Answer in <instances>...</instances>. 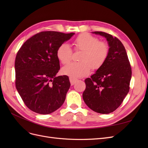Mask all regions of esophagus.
I'll return each mask as SVG.
<instances>
[{
	"label": "esophagus",
	"instance_id": "esophagus-1",
	"mask_svg": "<svg viewBox=\"0 0 148 148\" xmlns=\"http://www.w3.org/2000/svg\"><path fill=\"white\" fill-rule=\"evenodd\" d=\"M69 79H70V84H71V85H73V84L76 83V82L77 81V79L73 78H71V77H70Z\"/></svg>",
	"mask_w": 148,
	"mask_h": 148
}]
</instances>
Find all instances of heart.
<instances>
[{
  "mask_svg": "<svg viewBox=\"0 0 148 148\" xmlns=\"http://www.w3.org/2000/svg\"><path fill=\"white\" fill-rule=\"evenodd\" d=\"M74 50L82 51L79 62H71L62 69V73L71 78H81L88 75L91 69H99L104 64L109 54V46L104 41L89 33L78 35L74 41ZM57 59L62 64L71 60L73 51L66 43H62L56 51Z\"/></svg>",
  "mask_w": 148,
  "mask_h": 148,
  "instance_id": "obj_1",
  "label": "heart"
}]
</instances>
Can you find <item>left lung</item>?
<instances>
[{
  "instance_id": "obj_1",
  "label": "left lung",
  "mask_w": 148,
  "mask_h": 148,
  "mask_svg": "<svg viewBox=\"0 0 148 148\" xmlns=\"http://www.w3.org/2000/svg\"><path fill=\"white\" fill-rule=\"evenodd\" d=\"M106 38L109 54L101 68L84 80L83 98L93 111L107 114L122 104L130 90L132 68L123 44L116 37L102 31H95Z\"/></svg>"
}]
</instances>
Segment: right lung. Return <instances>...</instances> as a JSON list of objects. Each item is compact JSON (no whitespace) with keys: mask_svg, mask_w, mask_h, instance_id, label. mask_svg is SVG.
Segmentation results:
<instances>
[{"mask_svg":"<svg viewBox=\"0 0 148 148\" xmlns=\"http://www.w3.org/2000/svg\"><path fill=\"white\" fill-rule=\"evenodd\" d=\"M75 33L42 31L28 39L15 58V86L25 104L39 114L52 113L62 106L70 86L60 69L57 48Z\"/></svg>","mask_w":148,"mask_h":148,"instance_id":"1","label":"right lung"}]
</instances>
